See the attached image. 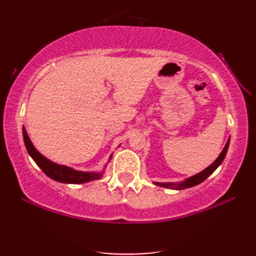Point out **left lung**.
<instances>
[{
	"instance_id": "1",
	"label": "left lung",
	"mask_w": 256,
	"mask_h": 256,
	"mask_svg": "<svg viewBox=\"0 0 256 256\" xmlns=\"http://www.w3.org/2000/svg\"><path fill=\"white\" fill-rule=\"evenodd\" d=\"M229 142H230V140H228L226 145V146H224V148H223L222 152H221V154L218 156V158L216 159L214 162L210 164V167H207L205 170H202V172H199V174L192 176V178H188V180H183V182H180V183H154V184H156V186H159L176 188V190H183V188L198 186V184L204 182V180H205L208 178V176H210L212 172H213L215 169L218 168L220 164H222V161L224 160V158H226L228 148H229Z\"/></svg>"
}]
</instances>
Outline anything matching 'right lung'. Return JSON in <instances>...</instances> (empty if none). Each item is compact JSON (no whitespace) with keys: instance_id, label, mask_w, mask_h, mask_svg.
Masks as SVG:
<instances>
[{"instance_id":"right-lung-1","label":"right lung","mask_w":256,"mask_h":256,"mask_svg":"<svg viewBox=\"0 0 256 256\" xmlns=\"http://www.w3.org/2000/svg\"><path fill=\"white\" fill-rule=\"evenodd\" d=\"M22 136L27 152H28L30 156H32L35 164H36L38 166L42 169V172H44L46 176H49L50 178L62 183L81 184L102 178V172H78L70 167L52 162V161L46 159V156H43L41 153L34 148V145L32 144V142H30L28 135H27L25 128H22Z\"/></svg>"}]
</instances>
